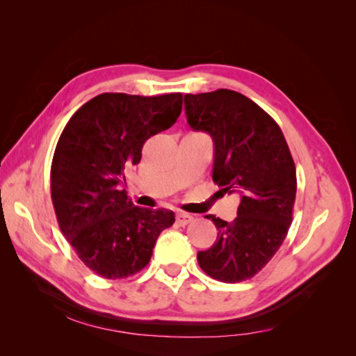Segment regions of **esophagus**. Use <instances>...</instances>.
I'll return each instance as SVG.
<instances>
[{
  "label": "esophagus",
  "mask_w": 356,
  "mask_h": 356,
  "mask_svg": "<svg viewBox=\"0 0 356 356\" xmlns=\"http://www.w3.org/2000/svg\"><path fill=\"white\" fill-rule=\"evenodd\" d=\"M191 221H193V216L188 215V213L180 212V213H177V216H176V222H177L179 226H185V225H188V222H191Z\"/></svg>",
  "instance_id": "esophagus-1"
}]
</instances>
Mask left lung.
Returning a JSON list of instances; mask_svg holds the SVG:
<instances>
[{
  "instance_id": "left-lung-1",
  "label": "left lung",
  "mask_w": 356,
  "mask_h": 356,
  "mask_svg": "<svg viewBox=\"0 0 356 356\" xmlns=\"http://www.w3.org/2000/svg\"><path fill=\"white\" fill-rule=\"evenodd\" d=\"M193 130L212 136L213 182L225 193L238 191L237 218L210 215L218 237L197 252V264L222 282L257 275L284 242L292 222L297 171L280 125L243 94L231 89L185 95Z\"/></svg>"
}]
</instances>
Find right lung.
I'll return each mask as SVG.
<instances>
[{"label": "right lung", "mask_w": 356, "mask_h": 356, "mask_svg": "<svg viewBox=\"0 0 356 356\" xmlns=\"http://www.w3.org/2000/svg\"><path fill=\"white\" fill-rule=\"evenodd\" d=\"M180 111V92H105L86 102L59 136L50 172L58 225L81 262L102 278L141 272L160 232L176 220L172 210L136 207L120 184L140 163L144 143L170 129Z\"/></svg>", "instance_id": "obj_1"}]
</instances>
